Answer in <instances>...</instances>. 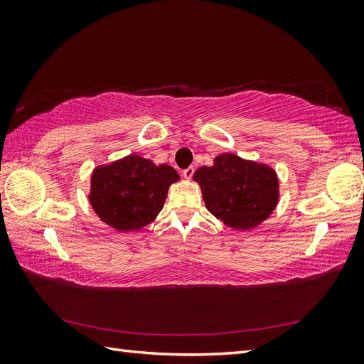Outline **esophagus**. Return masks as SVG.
<instances>
[{"label": "esophagus", "instance_id": "obj_1", "mask_svg": "<svg viewBox=\"0 0 364 364\" xmlns=\"http://www.w3.org/2000/svg\"><path fill=\"white\" fill-rule=\"evenodd\" d=\"M182 174H183V178H185V179H191V178H193V174H194V167L185 168V170L182 171Z\"/></svg>", "mask_w": 364, "mask_h": 364}]
</instances>
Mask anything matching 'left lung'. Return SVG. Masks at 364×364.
I'll return each mask as SVG.
<instances>
[{
    "mask_svg": "<svg viewBox=\"0 0 364 364\" xmlns=\"http://www.w3.org/2000/svg\"><path fill=\"white\" fill-rule=\"evenodd\" d=\"M206 209L235 229H250L266 220L278 202L274 171L237 155H220L213 167L196 170Z\"/></svg>",
    "mask_w": 364,
    "mask_h": 364,
    "instance_id": "8db88e82",
    "label": "left lung"
}]
</instances>
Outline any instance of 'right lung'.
<instances>
[{
    "mask_svg": "<svg viewBox=\"0 0 364 364\" xmlns=\"http://www.w3.org/2000/svg\"><path fill=\"white\" fill-rule=\"evenodd\" d=\"M179 174L170 165H156L136 155L127 156L92 174L91 203L105 223L121 232L149 225L167 199L170 183Z\"/></svg>",
    "mask_w": 364,
    "mask_h": 364,
    "instance_id": "obj_1",
    "label": "right lung"
}]
</instances>
